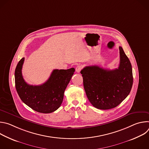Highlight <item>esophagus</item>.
Instances as JSON below:
<instances>
[{
    "mask_svg": "<svg viewBox=\"0 0 149 149\" xmlns=\"http://www.w3.org/2000/svg\"><path fill=\"white\" fill-rule=\"evenodd\" d=\"M82 66L81 65H78V66L76 67L75 71H76L78 73V72H79L81 71V70H82Z\"/></svg>",
    "mask_w": 149,
    "mask_h": 149,
    "instance_id": "1",
    "label": "esophagus"
}]
</instances>
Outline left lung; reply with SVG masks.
Instances as JSON below:
<instances>
[{
	"label": "left lung",
	"mask_w": 149,
	"mask_h": 149,
	"mask_svg": "<svg viewBox=\"0 0 149 149\" xmlns=\"http://www.w3.org/2000/svg\"><path fill=\"white\" fill-rule=\"evenodd\" d=\"M119 50L120 61L118 68L110 70L92 65L81 71L87 98L97 109L109 110L117 107L132 90V64L122 47H119Z\"/></svg>",
	"instance_id": "1"
}]
</instances>
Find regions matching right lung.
<instances>
[{
  "instance_id": "obj_1",
  "label": "right lung",
  "mask_w": 149,
  "mask_h": 149,
  "mask_svg": "<svg viewBox=\"0 0 149 149\" xmlns=\"http://www.w3.org/2000/svg\"><path fill=\"white\" fill-rule=\"evenodd\" d=\"M25 58L18 62L15 71V87L21 99L32 110L41 113H51L62 104L64 91L75 69L54 70L49 79L40 86L27 84L22 76V69Z\"/></svg>"
}]
</instances>
